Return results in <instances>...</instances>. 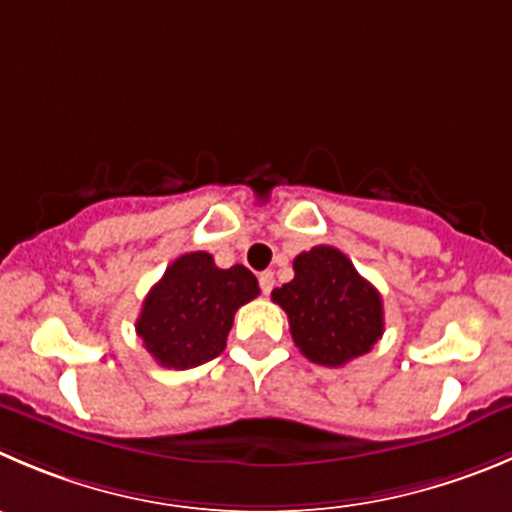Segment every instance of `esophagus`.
Listing matches in <instances>:
<instances>
[{
	"label": "esophagus",
	"mask_w": 512,
	"mask_h": 512,
	"mask_svg": "<svg viewBox=\"0 0 512 512\" xmlns=\"http://www.w3.org/2000/svg\"><path fill=\"white\" fill-rule=\"evenodd\" d=\"M259 286H261V291L269 296L271 289H274V274H271V271H264V274L259 276Z\"/></svg>",
	"instance_id": "34e87169"
}]
</instances>
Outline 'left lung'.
Here are the masks:
<instances>
[{
    "mask_svg": "<svg viewBox=\"0 0 512 512\" xmlns=\"http://www.w3.org/2000/svg\"><path fill=\"white\" fill-rule=\"evenodd\" d=\"M271 299L289 314L291 337L314 364L342 367L382 339V296L334 246L299 253L294 279Z\"/></svg>",
    "mask_w": 512,
    "mask_h": 512,
    "instance_id": "8db88e82",
    "label": "left lung"
}]
</instances>
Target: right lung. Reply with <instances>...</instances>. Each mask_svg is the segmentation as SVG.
<instances>
[{
    "instance_id": "right-lung-1",
    "label": "right lung",
    "mask_w": 512,
    "mask_h": 512,
    "mask_svg": "<svg viewBox=\"0 0 512 512\" xmlns=\"http://www.w3.org/2000/svg\"><path fill=\"white\" fill-rule=\"evenodd\" d=\"M256 296L246 266L218 269L211 253H183L148 291L135 332L160 367H198L226 349L233 314Z\"/></svg>"
}]
</instances>
